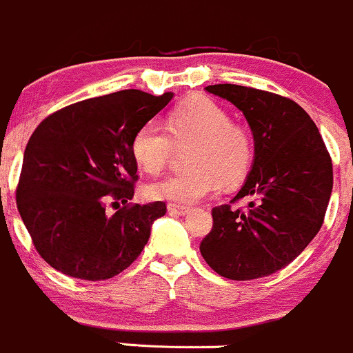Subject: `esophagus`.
Instances as JSON below:
<instances>
[{"label":"esophagus","mask_w":353,"mask_h":353,"mask_svg":"<svg viewBox=\"0 0 353 353\" xmlns=\"http://www.w3.org/2000/svg\"><path fill=\"white\" fill-rule=\"evenodd\" d=\"M168 211L175 212V214H187V212H190V208L181 204H168Z\"/></svg>","instance_id":"obj_1"}]
</instances>
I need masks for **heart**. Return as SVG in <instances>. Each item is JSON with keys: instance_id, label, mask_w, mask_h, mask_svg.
Listing matches in <instances>:
<instances>
[{"instance_id": "b5f03b06", "label": "heart", "mask_w": 353, "mask_h": 353, "mask_svg": "<svg viewBox=\"0 0 353 353\" xmlns=\"http://www.w3.org/2000/svg\"><path fill=\"white\" fill-rule=\"evenodd\" d=\"M187 172L148 185L154 201L194 204L214 194L221 183L235 187L249 175L254 163L252 134L233 123L228 111L209 97H192L166 117L165 127L156 121L142 125L132 139V156L144 172L165 170L176 148L190 145Z\"/></svg>"}]
</instances>
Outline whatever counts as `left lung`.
Masks as SVG:
<instances>
[{
	"label": "left lung",
	"mask_w": 353,
	"mask_h": 353,
	"mask_svg": "<svg viewBox=\"0 0 353 353\" xmlns=\"http://www.w3.org/2000/svg\"><path fill=\"white\" fill-rule=\"evenodd\" d=\"M205 90L242 111L256 154L232 201L247 198L250 205L212 209V228L201 242V254L228 280L270 276L288 266L323 226L333 188L330 152L316 123L295 101L235 83Z\"/></svg>",
	"instance_id": "left-lung-1"
}]
</instances>
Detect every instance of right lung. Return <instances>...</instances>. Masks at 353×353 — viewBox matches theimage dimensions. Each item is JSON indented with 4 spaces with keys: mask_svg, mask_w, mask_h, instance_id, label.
<instances>
[{
    "mask_svg": "<svg viewBox=\"0 0 353 353\" xmlns=\"http://www.w3.org/2000/svg\"><path fill=\"white\" fill-rule=\"evenodd\" d=\"M137 89L90 97L54 111L23 152L17 208L39 256L79 280L127 270L144 250L163 201L127 204L139 180L132 139L172 101ZM125 205L110 216L105 202Z\"/></svg>",
    "mask_w": 353,
    "mask_h": 353,
    "instance_id": "add662e5",
    "label": "right lung"
}]
</instances>
